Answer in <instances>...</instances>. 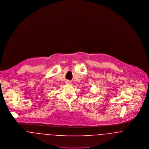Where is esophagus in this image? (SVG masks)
<instances>
[{
    "label": "esophagus",
    "instance_id": "esophagus-1",
    "mask_svg": "<svg viewBox=\"0 0 149 149\" xmlns=\"http://www.w3.org/2000/svg\"><path fill=\"white\" fill-rule=\"evenodd\" d=\"M67 83H68V84H70V82H68V81H67Z\"/></svg>",
    "mask_w": 149,
    "mask_h": 149
}]
</instances>
